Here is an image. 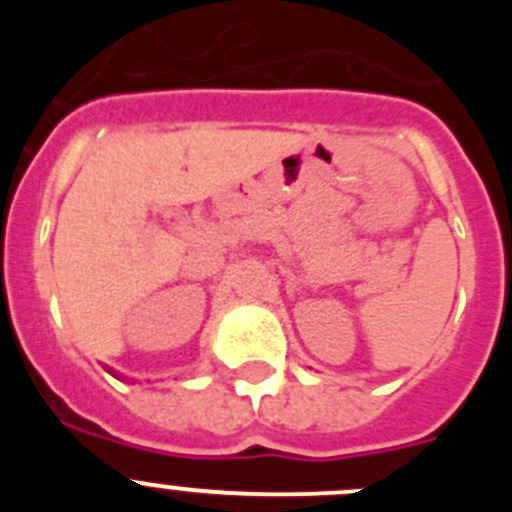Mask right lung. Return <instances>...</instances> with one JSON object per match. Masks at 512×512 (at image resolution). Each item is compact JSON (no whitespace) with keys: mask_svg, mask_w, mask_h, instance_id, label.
<instances>
[{"mask_svg":"<svg viewBox=\"0 0 512 512\" xmlns=\"http://www.w3.org/2000/svg\"><path fill=\"white\" fill-rule=\"evenodd\" d=\"M107 372H112V369H107Z\"/></svg>","mask_w":512,"mask_h":512,"instance_id":"obj_1","label":"right lung"}]
</instances>
